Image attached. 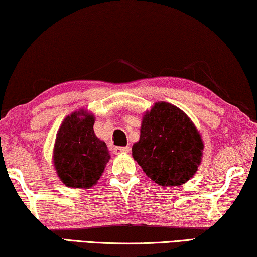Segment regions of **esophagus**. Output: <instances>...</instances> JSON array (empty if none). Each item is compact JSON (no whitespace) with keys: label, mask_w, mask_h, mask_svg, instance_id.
I'll list each match as a JSON object with an SVG mask.
<instances>
[{"label":"esophagus","mask_w":257,"mask_h":257,"mask_svg":"<svg viewBox=\"0 0 257 257\" xmlns=\"http://www.w3.org/2000/svg\"><path fill=\"white\" fill-rule=\"evenodd\" d=\"M129 151H130L129 147H116V148H114V153H115V155H120V153H125V152H129Z\"/></svg>","instance_id":"esophagus-1"}]
</instances>
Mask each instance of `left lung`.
Wrapping results in <instances>:
<instances>
[{"label":"left lung","mask_w":257,"mask_h":257,"mask_svg":"<svg viewBox=\"0 0 257 257\" xmlns=\"http://www.w3.org/2000/svg\"><path fill=\"white\" fill-rule=\"evenodd\" d=\"M202 136L179 107L158 101L145 110L133 158L152 181L163 187L182 186L197 172L203 158Z\"/></svg>","instance_id":"1"}]
</instances>
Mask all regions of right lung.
<instances>
[{"instance_id": "add662e5", "label": "right lung", "mask_w": 257, "mask_h": 257, "mask_svg": "<svg viewBox=\"0 0 257 257\" xmlns=\"http://www.w3.org/2000/svg\"><path fill=\"white\" fill-rule=\"evenodd\" d=\"M95 117L85 109L72 112L62 121L53 149V165L59 179L70 188L87 189L104 173L110 155L94 134Z\"/></svg>"}]
</instances>
